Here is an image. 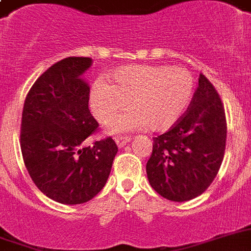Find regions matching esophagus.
Returning a JSON list of instances; mask_svg holds the SVG:
<instances>
[{"instance_id":"34e87169","label":"esophagus","mask_w":251,"mask_h":251,"mask_svg":"<svg viewBox=\"0 0 251 251\" xmlns=\"http://www.w3.org/2000/svg\"><path fill=\"white\" fill-rule=\"evenodd\" d=\"M130 140H131L130 136H124V135H117V136H115V141H116L119 148H123V146L126 145Z\"/></svg>"}]
</instances>
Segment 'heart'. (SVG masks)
Returning a JSON list of instances; mask_svg holds the SVG:
<instances>
[{"label":"heart","instance_id":"obj_1","mask_svg":"<svg viewBox=\"0 0 251 251\" xmlns=\"http://www.w3.org/2000/svg\"><path fill=\"white\" fill-rule=\"evenodd\" d=\"M194 86L193 75L182 67H124L110 76L109 85H95L91 91L92 112L100 123L106 124L124 111L128 101L132 110L110 125L112 132L146 126L151 131L169 130L187 109Z\"/></svg>","mask_w":251,"mask_h":251}]
</instances>
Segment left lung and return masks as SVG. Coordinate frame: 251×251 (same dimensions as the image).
I'll list each match as a JSON object with an SVG mask.
<instances>
[{"label":"left lung","mask_w":251,"mask_h":251,"mask_svg":"<svg viewBox=\"0 0 251 251\" xmlns=\"http://www.w3.org/2000/svg\"><path fill=\"white\" fill-rule=\"evenodd\" d=\"M226 117L214 85L200 74L180 120L153 137L146 174L152 189L171 201L201 195L218 175L226 145Z\"/></svg>","instance_id":"8db88e82"}]
</instances>
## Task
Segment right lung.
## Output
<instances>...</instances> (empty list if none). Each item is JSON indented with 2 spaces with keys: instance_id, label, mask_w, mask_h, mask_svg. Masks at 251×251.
<instances>
[{
  "instance_id": "obj_1",
  "label": "right lung",
  "mask_w": 251,
  "mask_h": 251,
  "mask_svg": "<svg viewBox=\"0 0 251 251\" xmlns=\"http://www.w3.org/2000/svg\"><path fill=\"white\" fill-rule=\"evenodd\" d=\"M90 57H67L36 80L22 110L21 142L25 166L36 186L61 204H83L109 179L117 152L107 136L85 146L99 130L89 110L90 87L81 75Z\"/></svg>"
}]
</instances>
